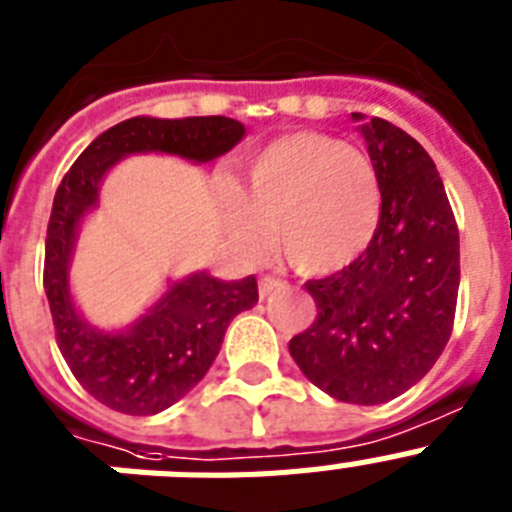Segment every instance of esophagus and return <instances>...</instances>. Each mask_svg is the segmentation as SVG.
Wrapping results in <instances>:
<instances>
[{"mask_svg":"<svg viewBox=\"0 0 512 512\" xmlns=\"http://www.w3.org/2000/svg\"><path fill=\"white\" fill-rule=\"evenodd\" d=\"M286 283L281 281V278H273V275H262L260 278V296L265 299V296H270L273 291H278V288H283Z\"/></svg>","mask_w":512,"mask_h":512,"instance_id":"esophagus-1","label":"esophagus"}]
</instances>
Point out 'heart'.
<instances>
[{
    "mask_svg": "<svg viewBox=\"0 0 512 512\" xmlns=\"http://www.w3.org/2000/svg\"><path fill=\"white\" fill-rule=\"evenodd\" d=\"M381 208L379 172L366 151L304 131L252 154L244 193L231 190L226 201V226L247 252H260L275 229L288 262L306 273H332L368 250Z\"/></svg>",
    "mask_w": 512,
    "mask_h": 512,
    "instance_id": "obj_1",
    "label": "heart"
}]
</instances>
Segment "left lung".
Listing matches in <instances>:
<instances>
[{
	"label": "left lung",
	"mask_w": 512,
	"mask_h": 512,
	"mask_svg": "<svg viewBox=\"0 0 512 512\" xmlns=\"http://www.w3.org/2000/svg\"><path fill=\"white\" fill-rule=\"evenodd\" d=\"M384 193L368 250L306 283L317 319L288 342L306 379L350 404H384L435 366L459 296V229L433 159L384 118L353 113Z\"/></svg>",
	"instance_id": "1"
}]
</instances>
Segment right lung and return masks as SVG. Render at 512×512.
Returning <instances> with one entry per match:
<instances>
[{
	"label": "right lung",
	"instance_id": "add662e5",
	"mask_svg": "<svg viewBox=\"0 0 512 512\" xmlns=\"http://www.w3.org/2000/svg\"><path fill=\"white\" fill-rule=\"evenodd\" d=\"M234 118L136 115L100 133L61 180L46 237V296L56 340L84 391L123 415H157L206 376L239 311L257 304L255 275L221 281L208 270L167 281L139 319L118 330L87 322L71 293V262L84 219L100 208L102 180L133 154H170L193 164L219 159L244 139Z\"/></svg>",
	"mask_w": 512,
	"mask_h": 512
}]
</instances>
